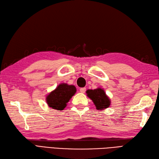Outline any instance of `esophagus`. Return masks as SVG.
<instances>
[{"mask_svg":"<svg viewBox=\"0 0 159 159\" xmlns=\"http://www.w3.org/2000/svg\"><path fill=\"white\" fill-rule=\"evenodd\" d=\"M85 91H86V88L83 87V88H80V93H84L85 92Z\"/></svg>","mask_w":159,"mask_h":159,"instance_id":"obj_1","label":"esophagus"}]
</instances>
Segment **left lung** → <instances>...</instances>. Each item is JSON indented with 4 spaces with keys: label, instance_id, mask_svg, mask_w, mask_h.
<instances>
[{
    "label": "left lung",
    "instance_id": "left-lung-1",
    "mask_svg": "<svg viewBox=\"0 0 159 159\" xmlns=\"http://www.w3.org/2000/svg\"><path fill=\"white\" fill-rule=\"evenodd\" d=\"M86 93L89 98L92 100L97 110H104L110 107L111 100L103 89L98 87L94 90L88 89Z\"/></svg>",
    "mask_w": 159,
    "mask_h": 159
}]
</instances>
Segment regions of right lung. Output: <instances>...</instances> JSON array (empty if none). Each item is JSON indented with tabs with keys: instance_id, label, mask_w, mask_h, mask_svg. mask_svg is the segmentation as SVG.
I'll list each match as a JSON object with an SVG mask.
<instances>
[{
	"instance_id": "right-lung-1",
	"label": "right lung",
	"mask_w": 159,
	"mask_h": 159,
	"mask_svg": "<svg viewBox=\"0 0 159 159\" xmlns=\"http://www.w3.org/2000/svg\"><path fill=\"white\" fill-rule=\"evenodd\" d=\"M76 88L72 84L60 83L54 90L49 93L46 97L48 105L52 109L62 111L66 107L72 97L75 95Z\"/></svg>"
}]
</instances>
